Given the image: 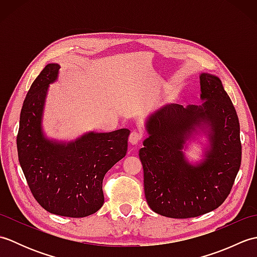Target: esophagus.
<instances>
[{
	"instance_id": "34e87169",
	"label": "esophagus",
	"mask_w": 257,
	"mask_h": 257,
	"mask_svg": "<svg viewBox=\"0 0 257 257\" xmlns=\"http://www.w3.org/2000/svg\"><path fill=\"white\" fill-rule=\"evenodd\" d=\"M144 137V134H143V132H133L132 134H130V136H129V143H130V145H133V146H135V145H138L139 144V141L141 140V138Z\"/></svg>"
}]
</instances>
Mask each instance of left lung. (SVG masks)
I'll use <instances>...</instances> for the list:
<instances>
[{"label": "left lung", "mask_w": 257, "mask_h": 257, "mask_svg": "<svg viewBox=\"0 0 257 257\" xmlns=\"http://www.w3.org/2000/svg\"><path fill=\"white\" fill-rule=\"evenodd\" d=\"M200 87L201 105L168 103L149 114L145 125L149 136L139 150L147 203L173 219L217 209L241 167L238 118L221 79L201 73ZM190 142L202 147L198 162L185 156Z\"/></svg>", "instance_id": "8db88e82"}]
</instances>
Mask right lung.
Here are the masks:
<instances>
[{"label": "right lung", "mask_w": 257, "mask_h": 257, "mask_svg": "<svg viewBox=\"0 0 257 257\" xmlns=\"http://www.w3.org/2000/svg\"><path fill=\"white\" fill-rule=\"evenodd\" d=\"M58 64L45 66L27 92L16 139L19 161L35 200L53 214L85 217L103 204L102 180L127 154V128L85 133L75 140L50 138L43 128L48 87Z\"/></svg>", "instance_id": "right-lung-1"}]
</instances>
